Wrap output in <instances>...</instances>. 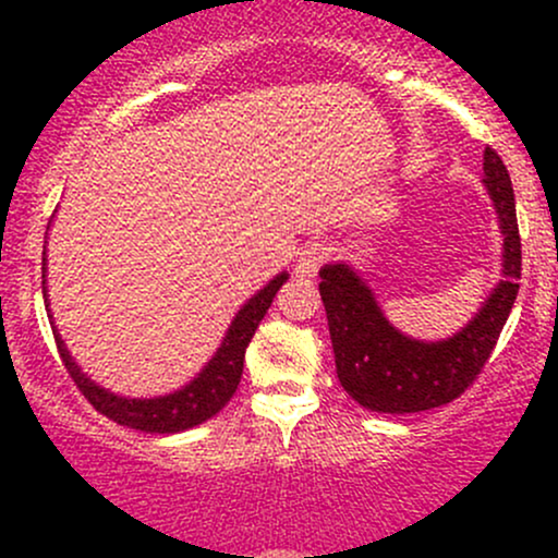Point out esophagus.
Returning <instances> with one entry per match:
<instances>
[{
  "label": "esophagus",
  "mask_w": 558,
  "mask_h": 558,
  "mask_svg": "<svg viewBox=\"0 0 558 558\" xmlns=\"http://www.w3.org/2000/svg\"><path fill=\"white\" fill-rule=\"evenodd\" d=\"M330 254H332V248L325 241L306 243V246L299 252L296 272L304 275V278H312V275H317L319 267L330 259Z\"/></svg>",
  "instance_id": "34e87169"
}]
</instances>
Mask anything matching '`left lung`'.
<instances>
[{
	"label": "left lung",
	"mask_w": 558,
	"mask_h": 558,
	"mask_svg": "<svg viewBox=\"0 0 558 558\" xmlns=\"http://www.w3.org/2000/svg\"><path fill=\"white\" fill-rule=\"evenodd\" d=\"M483 170L504 233V280L493 288L475 319L453 338L422 343L401 336L349 265H325L319 270V296L328 315L338 380L351 399L373 412H425L459 399L496 349L520 291L522 241L509 170L490 146H485Z\"/></svg>",
	"instance_id": "1"
}]
</instances>
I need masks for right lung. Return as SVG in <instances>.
<instances>
[{
  "instance_id": "obj_1",
  "label": "right lung",
  "mask_w": 558,
  "mask_h": 558,
  "mask_svg": "<svg viewBox=\"0 0 558 558\" xmlns=\"http://www.w3.org/2000/svg\"><path fill=\"white\" fill-rule=\"evenodd\" d=\"M41 270H47V267H41ZM286 280V272L278 275V278L270 280L259 293H254V296L243 304V310L235 315L233 323H230L226 341L217 349L213 362H209L189 386L175 390V393L170 396H159V399H123V396H114L110 390L99 388L81 373L78 364L70 360L60 332L54 330L57 351H60V360L65 364L68 375L73 377L75 386H78L81 393L86 396L88 403H92L99 414L118 422V425L133 427V430L141 433L189 430V427H196L202 425V422H207L209 417H215V414L233 399L243 375L246 345L254 338V330L259 328L262 317L267 315L275 293L280 291V286H283Z\"/></svg>"
}]
</instances>
